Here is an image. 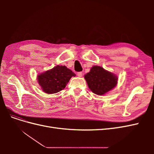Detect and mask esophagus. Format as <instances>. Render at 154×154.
<instances>
[{"instance_id": "esophagus-1", "label": "esophagus", "mask_w": 154, "mask_h": 154, "mask_svg": "<svg viewBox=\"0 0 154 154\" xmlns=\"http://www.w3.org/2000/svg\"><path fill=\"white\" fill-rule=\"evenodd\" d=\"M82 72H78V73H77V75H78V76H79V77H82Z\"/></svg>"}]
</instances>
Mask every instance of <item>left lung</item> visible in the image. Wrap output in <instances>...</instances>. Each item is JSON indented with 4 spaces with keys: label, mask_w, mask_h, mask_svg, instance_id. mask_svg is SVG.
Instances as JSON below:
<instances>
[{
    "label": "left lung",
    "mask_w": 154,
    "mask_h": 154,
    "mask_svg": "<svg viewBox=\"0 0 154 154\" xmlns=\"http://www.w3.org/2000/svg\"><path fill=\"white\" fill-rule=\"evenodd\" d=\"M85 79L91 91L97 95H103L116 85L118 78L101 67L93 66Z\"/></svg>",
    "instance_id": "left-lung-1"
}]
</instances>
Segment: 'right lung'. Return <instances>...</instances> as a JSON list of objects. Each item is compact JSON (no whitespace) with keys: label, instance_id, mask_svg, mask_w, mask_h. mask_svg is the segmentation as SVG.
Wrapping results in <instances>:
<instances>
[{"label":"right lung","instance_id":"1","mask_svg":"<svg viewBox=\"0 0 154 154\" xmlns=\"http://www.w3.org/2000/svg\"><path fill=\"white\" fill-rule=\"evenodd\" d=\"M71 70L65 66H57L38 76V83L42 90L48 94H54L66 87L72 76H75Z\"/></svg>","mask_w":154,"mask_h":154}]
</instances>
